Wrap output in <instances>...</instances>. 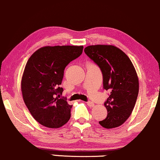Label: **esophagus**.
Instances as JSON below:
<instances>
[{
    "label": "esophagus",
    "instance_id": "esophagus-1",
    "mask_svg": "<svg viewBox=\"0 0 160 160\" xmlns=\"http://www.w3.org/2000/svg\"><path fill=\"white\" fill-rule=\"evenodd\" d=\"M87 104H88V106H89L90 107H93L94 106V103L91 101H88Z\"/></svg>",
    "mask_w": 160,
    "mask_h": 160
}]
</instances>
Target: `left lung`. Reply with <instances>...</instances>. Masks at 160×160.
Returning <instances> with one entry per match:
<instances>
[{
  "label": "left lung",
  "mask_w": 160,
  "mask_h": 160,
  "mask_svg": "<svg viewBox=\"0 0 160 160\" xmlns=\"http://www.w3.org/2000/svg\"><path fill=\"white\" fill-rule=\"evenodd\" d=\"M85 53L100 68L103 88L110 92L104 103L107 116L100 125L105 128L119 127L131 116L137 100L139 82L135 69L129 57L116 46L90 45Z\"/></svg>",
  "instance_id": "left-lung-1"
}]
</instances>
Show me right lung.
I'll return each mask as SVG.
<instances>
[{"instance_id": "right-lung-1", "label": "right lung", "mask_w": 160, "mask_h": 160, "mask_svg": "<svg viewBox=\"0 0 160 160\" xmlns=\"http://www.w3.org/2000/svg\"><path fill=\"white\" fill-rule=\"evenodd\" d=\"M83 46H45L26 62L21 80L22 98L30 113L47 128H60L69 121L71 108L60 98L66 66L82 53Z\"/></svg>"}]
</instances>
